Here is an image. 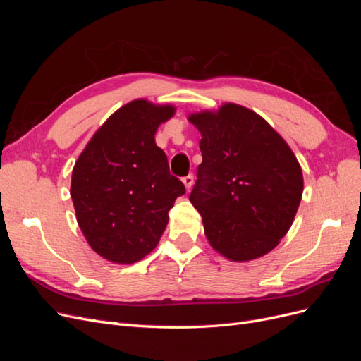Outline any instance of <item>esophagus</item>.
<instances>
[{"label":"esophagus","mask_w":361,"mask_h":361,"mask_svg":"<svg viewBox=\"0 0 361 361\" xmlns=\"http://www.w3.org/2000/svg\"><path fill=\"white\" fill-rule=\"evenodd\" d=\"M182 182H183V185H185V188L190 190V188L192 187V183H194V176H192V174H188V176H185V178L182 179Z\"/></svg>","instance_id":"1"}]
</instances>
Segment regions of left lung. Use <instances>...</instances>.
Here are the masks:
<instances>
[{
	"instance_id": "left-lung-1",
	"label": "left lung",
	"mask_w": 361,
	"mask_h": 361,
	"mask_svg": "<svg viewBox=\"0 0 361 361\" xmlns=\"http://www.w3.org/2000/svg\"><path fill=\"white\" fill-rule=\"evenodd\" d=\"M203 161L190 202L211 247L232 262L274 250L302 197L301 166L277 130L248 108L226 102L188 116Z\"/></svg>"
}]
</instances>
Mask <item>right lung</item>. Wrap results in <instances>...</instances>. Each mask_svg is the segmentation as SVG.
Returning a JSON list of instances; mask_svg holds the SVG:
<instances>
[{
    "mask_svg": "<svg viewBox=\"0 0 361 361\" xmlns=\"http://www.w3.org/2000/svg\"><path fill=\"white\" fill-rule=\"evenodd\" d=\"M174 113L170 104L130 101L105 120L75 162L76 221L94 253L113 264H135L154 251L174 200L185 194L155 143L157 129Z\"/></svg>",
    "mask_w": 361,
    "mask_h": 361,
    "instance_id": "obj_1",
    "label": "right lung"
}]
</instances>
